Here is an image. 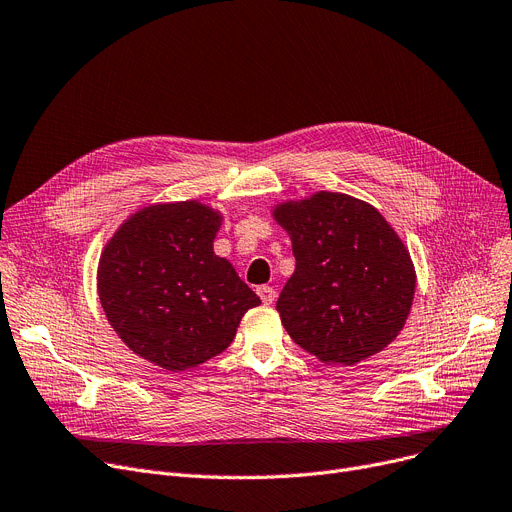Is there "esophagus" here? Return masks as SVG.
<instances>
[{"label": "esophagus", "mask_w": 512, "mask_h": 512, "mask_svg": "<svg viewBox=\"0 0 512 512\" xmlns=\"http://www.w3.org/2000/svg\"><path fill=\"white\" fill-rule=\"evenodd\" d=\"M257 294H259L261 301H263L265 305H272V303L276 301V290H274L272 286H259V288H257Z\"/></svg>", "instance_id": "esophagus-1"}]
</instances>
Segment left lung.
Here are the masks:
<instances>
[{
	"mask_svg": "<svg viewBox=\"0 0 512 512\" xmlns=\"http://www.w3.org/2000/svg\"><path fill=\"white\" fill-rule=\"evenodd\" d=\"M274 220L297 259L276 309L282 326L326 365H355L405 328L417 274L384 215L357 197L317 191L282 201Z\"/></svg>",
	"mask_w": 512,
	"mask_h": 512,
	"instance_id": "left-lung-1",
	"label": "left lung"
}]
</instances>
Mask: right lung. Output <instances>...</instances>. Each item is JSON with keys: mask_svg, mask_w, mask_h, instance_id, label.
<instances>
[{"mask_svg": "<svg viewBox=\"0 0 512 512\" xmlns=\"http://www.w3.org/2000/svg\"><path fill=\"white\" fill-rule=\"evenodd\" d=\"M222 211L197 199L151 203L107 240L97 292L107 321L134 355L184 371L224 353L242 315L261 305L213 253Z\"/></svg>", "mask_w": 512, "mask_h": 512, "instance_id": "1", "label": "right lung"}]
</instances>
